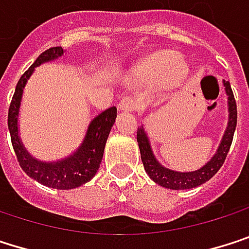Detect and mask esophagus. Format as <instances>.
<instances>
[{
	"mask_svg": "<svg viewBox=\"0 0 249 249\" xmlns=\"http://www.w3.org/2000/svg\"><path fill=\"white\" fill-rule=\"evenodd\" d=\"M119 108L123 111H133V110H136V103L130 97H126L119 103Z\"/></svg>",
	"mask_w": 249,
	"mask_h": 249,
	"instance_id": "34e87169",
	"label": "esophagus"
}]
</instances>
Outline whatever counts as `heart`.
Here are the masks:
<instances>
[{
  "label": "heart",
  "instance_id": "b5f03b06",
  "mask_svg": "<svg viewBox=\"0 0 249 249\" xmlns=\"http://www.w3.org/2000/svg\"><path fill=\"white\" fill-rule=\"evenodd\" d=\"M187 73L186 62L173 52H154L135 68V75L146 81H165L168 85L180 84Z\"/></svg>",
  "mask_w": 249,
  "mask_h": 249
}]
</instances>
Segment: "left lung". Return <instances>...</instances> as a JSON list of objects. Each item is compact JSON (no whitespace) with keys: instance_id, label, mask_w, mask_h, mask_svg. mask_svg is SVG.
Instances as JSON below:
<instances>
[{"instance_id":"8db88e82","label":"left lung","mask_w":249,"mask_h":249,"mask_svg":"<svg viewBox=\"0 0 249 249\" xmlns=\"http://www.w3.org/2000/svg\"><path fill=\"white\" fill-rule=\"evenodd\" d=\"M223 85H225V89H226V94H228V106H229L228 129H226V132L223 135V139H222V143H220L217 152L214 154V157L203 168H200L197 171H193V173H177V171H171V170L164 168L155 160L143 127L138 129L136 139H138V143H139L141 158H142L145 171L148 173V176L157 184L165 187V188H171V190L193 188V187H197L203 184V183H206V181H209L220 170V167L223 165V162L226 160L229 148L232 145V139H233V133H235V127H236V119H238L236 101H235L231 84L228 81H223Z\"/></svg>"}]
</instances>
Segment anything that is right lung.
I'll list each match as a JSON object with an SVG mask.
<instances>
[{
	"mask_svg": "<svg viewBox=\"0 0 249 249\" xmlns=\"http://www.w3.org/2000/svg\"><path fill=\"white\" fill-rule=\"evenodd\" d=\"M62 55L63 49L61 46L51 48L45 51L43 53H40L35 63L21 75V78L17 82V87H16L10 108H8V129L11 135L13 148H14L16 157L21 170L29 177L35 178L43 186L58 188V190H69V188H75V187L85 184L98 171L108 133L117 116V108L110 107L104 110L89 123L82 145L72 157L65 158L59 162H40L32 158L23 148L20 138H18V129H17V116H18L20 101L23 95V88L36 66L48 61L56 59L58 56H62Z\"/></svg>",
	"mask_w": 249,
	"mask_h": 249,
	"instance_id": "add662e5",
	"label": "right lung"
}]
</instances>
